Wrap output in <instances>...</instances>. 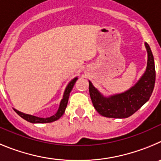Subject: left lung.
I'll return each instance as SVG.
<instances>
[{
  "mask_svg": "<svg viewBox=\"0 0 161 161\" xmlns=\"http://www.w3.org/2000/svg\"><path fill=\"white\" fill-rule=\"evenodd\" d=\"M147 51V66L145 73L134 86L124 93L111 98L103 96L89 82V92L94 108L101 115L109 118H127L138 111L149 99L156 81L154 58L150 46L145 43Z\"/></svg>",
  "mask_w": 161,
  "mask_h": 161,
  "instance_id": "1",
  "label": "left lung"
}]
</instances>
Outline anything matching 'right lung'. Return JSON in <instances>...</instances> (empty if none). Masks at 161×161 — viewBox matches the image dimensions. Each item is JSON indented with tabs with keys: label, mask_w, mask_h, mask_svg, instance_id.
I'll return each instance as SVG.
<instances>
[{
	"label": "right lung",
	"mask_w": 161,
	"mask_h": 161,
	"mask_svg": "<svg viewBox=\"0 0 161 161\" xmlns=\"http://www.w3.org/2000/svg\"><path fill=\"white\" fill-rule=\"evenodd\" d=\"M77 80V78H75L70 83L68 84L67 87L66 88V91H65L64 95H63V98L62 99L60 103V106H59V108L57 112L54 114L52 116L48 117V118H40V117H37V116H34V115H27V114H24L22 112H20V111H17V110L14 109L15 112L17 113V115H20L21 118H23L24 119L27 120L28 122L30 123H50V122H53V121H55V120L58 119L62 115H63V113L65 112V110H66V106H67V103H68V99H69V96H70V91H71L72 88H73L74 85H75V82Z\"/></svg>",
	"instance_id": "obj_1"
}]
</instances>
